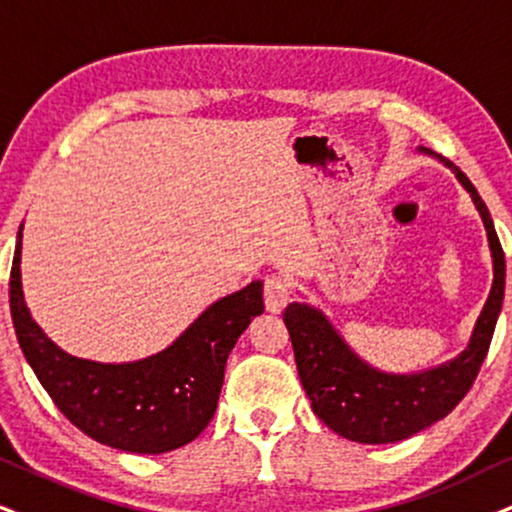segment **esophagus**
<instances>
[{
	"label": "esophagus",
	"instance_id": "obj_1",
	"mask_svg": "<svg viewBox=\"0 0 512 512\" xmlns=\"http://www.w3.org/2000/svg\"><path fill=\"white\" fill-rule=\"evenodd\" d=\"M290 302V283L283 276L271 274L264 278V304L269 312H281Z\"/></svg>",
	"mask_w": 512,
	"mask_h": 512
}]
</instances>
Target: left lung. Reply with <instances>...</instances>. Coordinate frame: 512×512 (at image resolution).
Returning a JSON list of instances; mask_svg holds the SVG:
<instances>
[{"mask_svg": "<svg viewBox=\"0 0 512 512\" xmlns=\"http://www.w3.org/2000/svg\"><path fill=\"white\" fill-rule=\"evenodd\" d=\"M420 151L432 153L423 146ZM437 158L444 160L456 172L458 181L470 191L475 208L480 210L482 222L487 226L491 257H494V286L477 319L470 345L461 357L423 373H383L361 361L319 309L304 302H290L283 312V323L293 342L297 373H300L304 392L312 401L314 413L333 432L352 442H401L454 411L480 373L498 312H501L503 288H506V257H503L487 205L470 179L451 160L442 155Z\"/></svg>", "mask_w": 512, "mask_h": 512, "instance_id": "obj_1", "label": "left lung"}]
</instances>
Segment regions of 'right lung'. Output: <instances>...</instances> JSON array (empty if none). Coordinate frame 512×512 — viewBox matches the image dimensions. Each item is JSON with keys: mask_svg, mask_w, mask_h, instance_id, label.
Returning a JSON list of instances; mask_svg holds the SVG:
<instances>
[{"mask_svg": "<svg viewBox=\"0 0 512 512\" xmlns=\"http://www.w3.org/2000/svg\"><path fill=\"white\" fill-rule=\"evenodd\" d=\"M18 231L9 278L11 319L25 359L77 430L129 454H165L189 444L215 416L231 349L264 312L262 283L222 297L163 352L132 364H99L58 349L32 321L21 288Z\"/></svg>", "mask_w": 512, "mask_h": 512, "instance_id": "right-lung-1", "label": "right lung"}]
</instances>
